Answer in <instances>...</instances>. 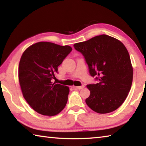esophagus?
<instances>
[{"label": "esophagus", "instance_id": "obj_1", "mask_svg": "<svg viewBox=\"0 0 146 146\" xmlns=\"http://www.w3.org/2000/svg\"><path fill=\"white\" fill-rule=\"evenodd\" d=\"M73 88L76 89V90H82V89H83L84 88V86L82 85V86H74Z\"/></svg>", "mask_w": 146, "mask_h": 146}]
</instances>
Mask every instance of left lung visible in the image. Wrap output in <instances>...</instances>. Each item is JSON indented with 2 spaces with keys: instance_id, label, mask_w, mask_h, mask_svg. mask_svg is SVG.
<instances>
[{
  "instance_id": "obj_1",
  "label": "left lung",
  "mask_w": 146,
  "mask_h": 146,
  "mask_svg": "<svg viewBox=\"0 0 146 146\" xmlns=\"http://www.w3.org/2000/svg\"><path fill=\"white\" fill-rule=\"evenodd\" d=\"M73 46L84 57L90 75L98 81L87 85L90 90L86 99L87 105L101 114L117 110L125 101L133 82V68L126 48L106 35Z\"/></svg>"
}]
</instances>
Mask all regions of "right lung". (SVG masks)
Masks as SVG:
<instances>
[{"mask_svg":"<svg viewBox=\"0 0 146 146\" xmlns=\"http://www.w3.org/2000/svg\"><path fill=\"white\" fill-rule=\"evenodd\" d=\"M71 51L69 46L40 42L27 48L21 56L19 79L22 92L29 105L41 115H57L65 108L70 89L51 80Z\"/></svg>","mask_w":146,"mask_h":146,"instance_id":"1","label":"right lung"}]
</instances>
